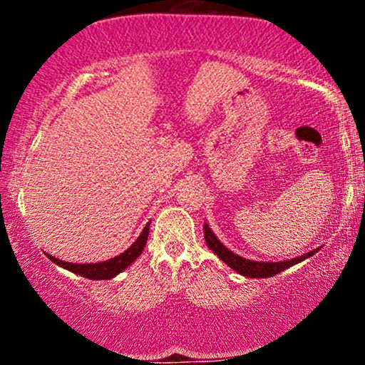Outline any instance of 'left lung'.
<instances>
[{"label": "left lung", "mask_w": 365, "mask_h": 365, "mask_svg": "<svg viewBox=\"0 0 365 365\" xmlns=\"http://www.w3.org/2000/svg\"><path fill=\"white\" fill-rule=\"evenodd\" d=\"M204 237H206L209 249L215 254H217V257H220L221 261H225L232 269H235L237 273L249 276V278H271V276L282 273L287 267H292L293 264H299L300 261H304V259L311 257V255L317 252V250H312V252H307L300 255V257L292 259V261L283 262H255L250 261V259L240 257V255L233 254L232 250L226 249V247L217 240L216 235L211 232V228H209L207 225H204Z\"/></svg>", "instance_id": "8db88e82"}]
</instances>
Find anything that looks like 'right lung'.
Returning <instances> with one entry per match:
<instances>
[{
	"instance_id": "obj_1",
	"label": "right lung",
	"mask_w": 365,
	"mask_h": 365,
	"mask_svg": "<svg viewBox=\"0 0 365 365\" xmlns=\"http://www.w3.org/2000/svg\"><path fill=\"white\" fill-rule=\"evenodd\" d=\"M149 225H145L144 232L140 233V237L137 238L135 244H133L130 249L125 250L123 254L116 255V257L110 259V261H104V262H96V264H73V262H65V261H60V259L56 257H51V255H48L49 259H51L53 262H56L58 266L65 267V269L72 271L75 274H81L83 278H89V279H110L113 276H116L121 271L125 269V267H128L130 264L135 261L137 257H139L142 250H144L145 247V242H148V235H149Z\"/></svg>"
}]
</instances>
